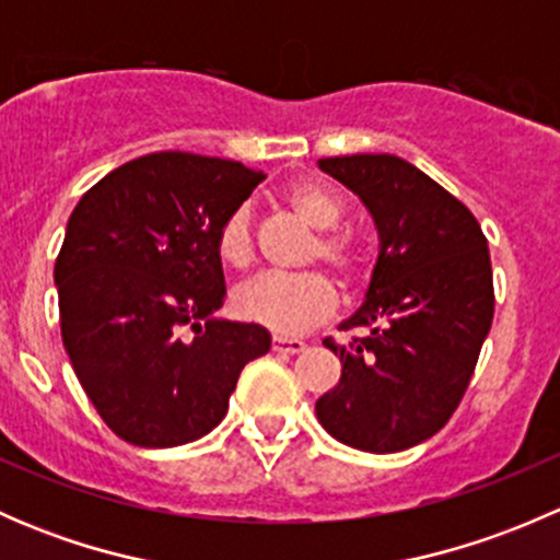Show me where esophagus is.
<instances>
[{"label":"esophagus","mask_w":560,"mask_h":560,"mask_svg":"<svg viewBox=\"0 0 560 560\" xmlns=\"http://www.w3.org/2000/svg\"><path fill=\"white\" fill-rule=\"evenodd\" d=\"M270 347H273V352H281V354H298L306 349V343L298 341V338H279L276 336L273 341H270Z\"/></svg>","instance_id":"obj_1"}]
</instances>
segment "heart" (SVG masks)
Wrapping results in <instances>:
<instances>
[{
    "label": "heart",
    "mask_w": 560,
    "mask_h": 560,
    "mask_svg": "<svg viewBox=\"0 0 560 560\" xmlns=\"http://www.w3.org/2000/svg\"><path fill=\"white\" fill-rule=\"evenodd\" d=\"M287 202L298 213V219H303L316 233H332L343 219L341 200L322 186H295L287 195ZM219 254H222L224 262L235 265V268H244L252 262L254 228L252 211L246 206L235 208L224 219L222 230H219ZM316 257L332 265L347 281H352L363 265L358 248L343 238H332V235L319 241ZM336 308V287L319 273L301 276V279H281V276L265 273L235 290V312L254 325L279 332V336H301L319 322L330 319Z\"/></svg>",
    "instance_id": "b5f03b06"
}]
</instances>
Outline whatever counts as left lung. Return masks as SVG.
<instances>
[{"label":"left lung","instance_id":"8db88e82","mask_svg":"<svg viewBox=\"0 0 560 560\" xmlns=\"http://www.w3.org/2000/svg\"><path fill=\"white\" fill-rule=\"evenodd\" d=\"M374 222L380 254L341 358V380L316 400L332 439L400 453L442 431L466 393L493 322V270L474 213L420 167L393 154L327 156Z\"/></svg>","mask_w":560,"mask_h":560}]
</instances>
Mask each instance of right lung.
<instances>
[{"label": "right lung", "instance_id": "add662e5", "mask_svg": "<svg viewBox=\"0 0 560 560\" xmlns=\"http://www.w3.org/2000/svg\"><path fill=\"white\" fill-rule=\"evenodd\" d=\"M259 180L241 162L160 151L107 173L70 213L54 268L61 341L94 409L135 447L211 433L244 365L270 349L262 325L217 316L219 230Z\"/></svg>", "mask_w": 560, "mask_h": 560}]
</instances>
